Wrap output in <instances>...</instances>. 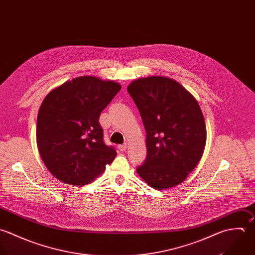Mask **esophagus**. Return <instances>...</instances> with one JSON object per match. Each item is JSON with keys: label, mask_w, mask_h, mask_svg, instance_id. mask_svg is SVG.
<instances>
[{"label": "esophagus", "mask_w": 255, "mask_h": 255, "mask_svg": "<svg viewBox=\"0 0 255 255\" xmlns=\"http://www.w3.org/2000/svg\"><path fill=\"white\" fill-rule=\"evenodd\" d=\"M118 148L121 150V151H125L127 148H128V144L127 143H124V144H120L118 146Z\"/></svg>", "instance_id": "1"}]
</instances>
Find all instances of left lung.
<instances>
[{"label":"left lung","mask_w":255,"mask_h":255,"mask_svg":"<svg viewBox=\"0 0 255 255\" xmlns=\"http://www.w3.org/2000/svg\"><path fill=\"white\" fill-rule=\"evenodd\" d=\"M128 92L146 130L147 156L136 168L152 188L181 184L201 160L207 141L198 101L177 81L163 76L133 80Z\"/></svg>","instance_id":"left-lung-1"}]
</instances>
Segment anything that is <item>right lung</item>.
<instances>
[{
    "mask_svg": "<svg viewBox=\"0 0 255 255\" xmlns=\"http://www.w3.org/2000/svg\"><path fill=\"white\" fill-rule=\"evenodd\" d=\"M122 86L95 76H80L52 89L42 101L36 125L41 159L58 180L91 183L117 156L105 144L99 118Z\"/></svg>",
    "mask_w": 255,
    "mask_h": 255,
    "instance_id": "right-lung-1",
    "label": "right lung"
}]
</instances>
